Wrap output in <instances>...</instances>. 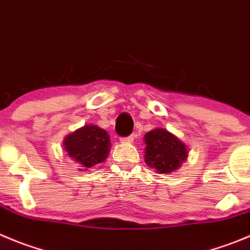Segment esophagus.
I'll return each instance as SVG.
<instances>
[{
    "label": "esophagus",
    "instance_id": "esophagus-1",
    "mask_svg": "<svg viewBox=\"0 0 250 250\" xmlns=\"http://www.w3.org/2000/svg\"><path fill=\"white\" fill-rule=\"evenodd\" d=\"M132 141H134V135L121 139V142H123V144H132Z\"/></svg>",
    "mask_w": 250,
    "mask_h": 250
}]
</instances>
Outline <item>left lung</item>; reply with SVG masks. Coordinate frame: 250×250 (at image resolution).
Segmentation results:
<instances>
[{
    "label": "left lung",
    "mask_w": 250,
    "mask_h": 250,
    "mask_svg": "<svg viewBox=\"0 0 250 250\" xmlns=\"http://www.w3.org/2000/svg\"><path fill=\"white\" fill-rule=\"evenodd\" d=\"M145 162L161 174L178 169L188 158L184 142L166 129H154L145 135Z\"/></svg>",
    "instance_id": "left-lung-1"
}]
</instances>
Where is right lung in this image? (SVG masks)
Here are the masks:
<instances>
[{
    "label": "right lung",
    "instance_id": "add662e5",
    "mask_svg": "<svg viewBox=\"0 0 250 250\" xmlns=\"http://www.w3.org/2000/svg\"><path fill=\"white\" fill-rule=\"evenodd\" d=\"M67 156L84 168L104 162L110 149V139L105 130L96 125H84L63 140Z\"/></svg>",
    "mask_w": 250,
    "mask_h": 250
}]
</instances>
